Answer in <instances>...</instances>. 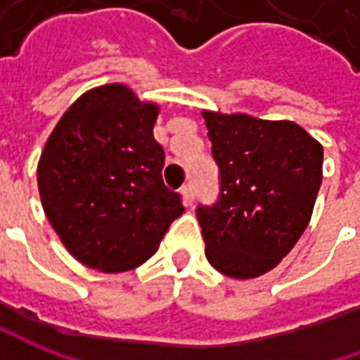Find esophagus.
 Wrapping results in <instances>:
<instances>
[{"instance_id":"1","label":"esophagus","mask_w":360,"mask_h":360,"mask_svg":"<svg viewBox=\"0 0 360 360\" xmlns=\"http://www.w3.org/2000/svg\"><path fill=\"white\" fill-rule=\"evenodd\" d=\"M180 196H182V204H184V206H192V202H194V192H192V186H190V184L182 186Z\"/></svg>"}]
</instances>
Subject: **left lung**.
I'll return each instance as SVG.
<instances>
[{"mask_svg": "<svg viewBox=\"0 0 360 360\" xmlns=\"http://www.w3.org/2000/svg\"><path fill=\"white\" fill-rule=\"evenodd\" d=\"M220 168V198L198 208L206 258L230 278H256L292 250L323 182V144L290 120L202 110Z\"/></svg>", "mask_w": 360, "mask_h": 360, "instance_id": "8db88e82", "label": "left lung"}]
</instances>
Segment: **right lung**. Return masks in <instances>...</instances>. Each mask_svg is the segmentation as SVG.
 <instances>
[{
    "instance_id": "obj_1",
    "label": "right lung",
    "mask_w": 360,
    "mask_h": 360,
    "mask_svg": "<svg viewBox=\"0 0 360 360\" xmlns=\"http://www.w3.org/2000/svg\"><path fill=\"white\" fill-rule=\"evenodd\" d=\"M160 105L124 84L84 91L37 162L44 212L65 250L100 272L144 264L184 212L162 182L164 150L154 140Z\"/></svg>"
}]
</instances>
